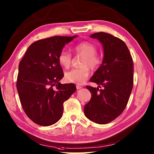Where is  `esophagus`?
<instances>
[{
    "label": "esophagus",
    "mask_w": 154,
    "mask_h": 154,
    "mask_svg": "<svg viewBox=\"0 0 154 154\" xmlns=\"http://www.w3.org/2000/svg\"><path fill=\"white\" fill-rule=\"evenodd\" d=\"M76 88H77V89H82L83 87L82 86H80V85H77Z\"/></svg>",
    "instance_id": "34e87169"
}]
</instances>
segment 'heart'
<instances>
[{
  "label": "heart",
  "instance_id": "heart-1",
  "mask_svg": "<svg viewBox=\"0 0 154 154\" xmlns=\"http://www.w3.org/2000/svg\"><path fill=\"white\" fill-rule=\"evenodd\" d=\"M73 50L77 54L84 56L82 62V66L83 67L73 69L66 72L65 79L75 84H82L89 75V70L87 65L91 69H95L98 67L101 63V60L96 54V46L88 42H82L77 44L73 48ZM58 59L60 65L63 67L68 68L71 65V56L67 52H61L58 55Z\"/></svg>",
  "mask_w": 154,
  "mask_h": 154
}]
</instances>
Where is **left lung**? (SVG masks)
I'll return each instance as SVG.
<instances>
[{"label":"left lung","mask_w":154,"mask_h":154,"mask_svg":"<svg viewBox=\"0 0 154 154\" xmlns=\"http://www.w3.org/2000/svg\"><path fill=\"white\" fill-rule=\"evenodd\" d=\"M103 46L104 58L90 82L97 88L86 86L91 94L84 106L87 118L97 124H107L116 119L127 106L133 86V62L123 41L105 32L90 35ZM101 86L103 89H99Z\"/></svg>","instance_id":"left-lung-1"}]
</instances>
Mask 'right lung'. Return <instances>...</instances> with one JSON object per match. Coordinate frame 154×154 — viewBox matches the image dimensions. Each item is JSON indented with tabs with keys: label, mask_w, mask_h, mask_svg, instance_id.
I'll use <instances>...</instances> for the list:
<instances>
[{
	"label": "right lung",
	"mask_w": 154,
	"mask_h": 154,
	"mask_svg": "<svg viewBox=\"0 0 154 154\" xmlns=\"http://www.w3.org/2000/svg\"><path fill=\"white\" fill-rule=\"evenodd\" d=\"M74 36H53L31 44L19 65L17 89L27 116L35 123L50 126L61 119L63 103L76 91L61 84L64 76L58 55Z\"/></svg>",
	"instance_id": "add662e5"
}]
</instances>
